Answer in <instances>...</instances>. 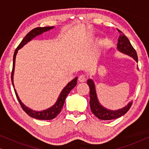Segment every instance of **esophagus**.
I'll list each match as a JSON object with an SVG mask.
<instances>
[{
	"mask_svg": "<svg viewBox=\"0 0 149 149\" xmlns=\"http://www.w3.org/2000/svg\"><path fill=\"white\" fill-rule=\"evenodd\" d=\"M86 79H87V76L85 74L79 75V82H84V81H86Z\"/></svg>",
	"mask_w": 149,
	"mask_h": 149,
	"instance_id": "esophagus-1",
	"label": "esophagus"
}]
</instances>
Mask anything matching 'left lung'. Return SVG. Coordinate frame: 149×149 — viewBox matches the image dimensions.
I'll use <instances>...</instances> for the list:
<instances>
[{"instance_id": "left-lung-1", "label": "left lung", "mask_w": 149, "mask_h": 149, "mask_svg": "<svg viewBox=\"0 0 149 149\" xmlns=\"http://www.w3.org/2000/svg\"><path fill=\"white\" fill-rule=\"evenodd\" d=\"M117 30L120 34L119 39H118L117 49L120 52L133 58L134 60L136 62H138L137 54H136V50L134 49L131 43H130L129 39L126 37L125 34L121 31H120L118 29ZM87 83L89 86V97H90L89 104H90L91 111L93 115L96 116L98 119L102 120L115 119L122 117L129 111L132 104V101L130 102L127 104V105L125 106V107L122 108L121 109L116 110V111H112V110L106 109L99 102V100L97 97L95 84L93 80L88 79Z\"/></svg>"}]
</instances>
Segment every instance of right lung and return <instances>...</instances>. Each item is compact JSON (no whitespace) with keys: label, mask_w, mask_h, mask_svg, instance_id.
<instances>
[{"label":"right lung","mask_w":149,"mask_h":149,"mask_svg":"<svg viewBox=\"0 0 149 149\" xmlns=\"http://www.w3.org/2000/svg\"><path fill=\"white\" fill-rule=\"evenodd\" d=\"M54 28V26H49V27H38L36 28H34L33 30H32L31 31L28 32V33L26 34L25 37L23 38V40H22V42H20L19 45L16 49L15 52H14L13 55V69H12V72H11V81L12 84H13V86L14 87L13 85V74H14V70H15V58L16 55L17 54L18 50L19 49H21L22 47H24L25 45L30 41L32 39H33L34 37H36V36L40 35L43 33L45 32L48 31L51 29H53ZM77 83V77H75L74 79H72L70 82H69L68 84L66 85V87H64V88L62 89V91H61L60 95H59L58 100H57L56 102L54 104V105L52 106V107L49 108V109L44 110V111H33V110L29 109V108L26 107L24 104L22 102V101L20 100L19 96H18L17 91L15 89H14V91H15V95L17 96V98L19 101V102L21 105L22 109L24 110V111L26 112V113H27L30 117L35 118V119H39V120H51L54 119L55 117H56L57 115H58L59 113L61 112V110H62L63 106H64L65 99L70 91L72 90V89L74 88V87L76 86Z\"/></svg>","instance_id":"obj_1"}]
</instances>
